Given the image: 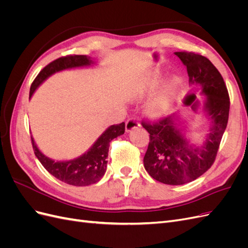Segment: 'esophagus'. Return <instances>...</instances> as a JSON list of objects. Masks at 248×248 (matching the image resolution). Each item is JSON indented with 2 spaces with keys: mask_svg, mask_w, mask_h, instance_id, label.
I'll return each mask as SVG.
<instances>
[{
  "mask_svg": "<svg viewBox=\"0 0 248 248\" xmlns=\"http://www.w3.org/2000/svg\"><path fill=\"white\" fill-rule=\"evenodd\" d=\"M125 127H126V131H131L132 129L137 128V127H140V122L139 119L136 117H131L128 120H127L125 123Z\"/></svg>",
  "mask_w": 248,
  "mask_h": 248,
  "instance_id": "esophagus-1",
  "label": "esophagus"
}]
</instances>
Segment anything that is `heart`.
<instances>
[{"label": "heart", "mask_w": 248, "mask_h": 248, "mask_svg": "<svg viewBox=\"0 0 248 248\" xmlns=\"http://www.w3.org/2000/svg\"><path fill=\"white\" fill-rule=\"evenodd\" d=\"M162 73L159 70H156L150 76L142 78L136 87V92L138 95H145L150 93L159 84L161 79ZM182 90V80L177 76H171L163 81L160 93L157 96V98L150 107V114L151 115H159L167 108L169 104L174 101L177 96L180 94Z\"/></svg>", "instance_id": "heart-1"}]
</instances>
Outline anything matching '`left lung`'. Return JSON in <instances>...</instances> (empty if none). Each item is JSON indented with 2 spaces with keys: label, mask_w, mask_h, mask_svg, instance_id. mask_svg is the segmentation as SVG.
<instances>
[{
  "label": "left lung",
  "mask_w": 248,
  "mask_h": 248,
  "mask_svg": "<svg viewBox=\"0 0 248 248\" xmlns=\"http://www.w3.org/2000/svg\"><path fill=\"white\" fill-rule=\"evenodd\" d=\"M186 66L189 82L206 95L205 109L212 126L202 146H191L175 124V116L158 121H142L150 134L144 167L156 181L182 185L198 179L215 161L220 140L227 128L230 97L224 80L210 60L193 51H177Z\"/></svg>",
  "instance_id": "left-lung-1"
}]
</instances>
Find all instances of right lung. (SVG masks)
<instances>
[{
	"label": "right lung",
	"mask_w": 248,
	"mask_h": 248,
	"mask_svg": "<svg viewBox=\"0 0 248 248\" xmlns=\"http://www.w3.org/2000/svg\"><path fill=\"white\" fill-rule=\"evenodd\" d=\"M91 64H93L92 60L84 55H69L50 62L39 72L32 82L31 89H30V98L37 87L55 72L73 68V67L89 66ZM124 132V122L109 126L89 149L88 152L79 156L78 158L68 161H54L49 159L39 151L32 137L31 140L36 157L49 174L59 179L60 181L69 185L88 186L98 182L103 177L107 170L109 142L119 136H122Z\"/></svg>",
	"instance_id": "obj_1"
}]
</instances>
